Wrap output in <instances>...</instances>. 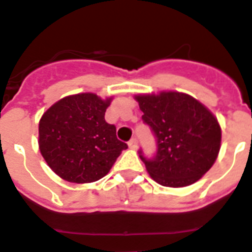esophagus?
I'll return each mask as SVG.
<instances>
[{
  "mask_svg": "<svg viewBox=\"0 0 252 252\" xmlns=\"http://www.w3.org/2000/svg\"><path fill=\"white\" fill-rule=\"evenodd\" d=\"M128 147H130V149H137V140L136 139H131L130 141H128Z\"/></svg>",
  "mask_w": 252,
  "mask_h": 252,
  "instance_id": "1",
  "label": "esophagus"
}]
</instances>
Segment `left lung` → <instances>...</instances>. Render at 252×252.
I'll return each instance as SVG.
<instances>
[{
    "label": "left lung",
    "mask_w": 252,
    "mask_h": 252,
    "mask_svg": "<svg viewBox=\"0 0 252 252\" xmlns=\"http://www.w3.org/2000/svg\"><path fill=\"white\" fill-rule=\"evenodd\" d=\"M143 120L157 137L156 157L140 158L156 182L167 188L195 184L212 168L222 141L218 120L203 103L180 92L137 94Z\"/></svg>",
    "instance_id": "obj_1"
}]
</instances>
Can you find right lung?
I'll return each instance as SVG.
<instances>
[{"label": "right lung", "mask_w": 252, "mask_h": 252, "mask_svg": "<svg viewBox=\"0 0 252 252\" xmlns=\"http://www.w3.org/2000/svg\"><path fill=\"white\" fill-rule=\"evenodd\" d=\"M112 98L94 93L67 95L52 104L39 121V150L62 180L89 184L104 177L127 144L105 122Z\"/></svg>", "instance_id": "1"}]
</instances>
